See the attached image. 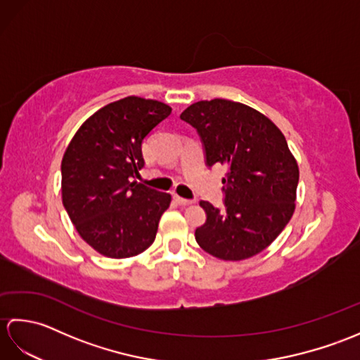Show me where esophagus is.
<instances>
[{"mask_svg": "<svg viewBox=\"0 0 360 360\" xmlns=\"http://www.w3.org/2000/svg\"><path fill=\"white\" fill-rule=\"evenodd\" d=\"M174 201L178 202L179 205H192L193 204V201H190V200H186V198H181V196H178L176 195L174 196Z\"/></svg>", "mask_w": 360, "mask_h": 360, "instance_id": "1", "label": "esophagus"}]
</instances>
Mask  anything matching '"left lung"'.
Masks as SVG:
<instances>
[{"mask_svg": "<svg viewBox=\"0 0 360 360\" xmlns=\"http://www.w3.org/2000/svg\"><path fill=\"white\" fill-rule=\"evenodd\" d=\"M181 119L200 134L205 164L224 165V209L201 201L207 219L196 243L226 262L264 250L295 210L298 165L285 136L248 105L213 98L190 105Z\"/></svg>", "mask_w": 360, "mask_h": 360, "instance_id": "left-lung-1", "label": "left lung"}]
</instances>
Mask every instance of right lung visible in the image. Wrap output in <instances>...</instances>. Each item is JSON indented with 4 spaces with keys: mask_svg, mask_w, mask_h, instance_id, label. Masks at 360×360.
<instances>
[{
    "mask_svg": "<svg viewBox=\"0 0 360 360\" xmlns=\"http://www.w3.org/2000/svg\"><path fill=\"white\" fill-rule=\"evenodd\" d=\"M168 105L129 96L83 122L62 160V201L75 231L98 254L129 258L148 249L172 196L137 181L142 142L170 116Z\"/></svg>",
    "mask_w": 360,
    "mask_h": 360,
    "instance_id": "right-lung-1",
    "label": "right lung"
}]
</instances>
